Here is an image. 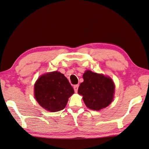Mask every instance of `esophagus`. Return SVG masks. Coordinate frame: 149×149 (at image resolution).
<instances>
[{
    "label": "esophagus",
    "mask_w": 149,
    "mask_h": 149,
    "mask_svg": "<svg viewBox=\"0 0 149 149\" xmlns=\"http://www.w3.org/2000/svg\"><path fill=\"white\" fill-rule=\"evenodd\" d=\"M79 84H76V85H74V86H73V88H74V92H77V91H78V89H79Z\"/></svg>",
    "instance_id": "34e87169"
}]
</instances>
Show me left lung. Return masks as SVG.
Listing matches in <instances>:
<instances>
[{
    "label": "left lung",
    "mask_w": 149,
    "mask_h": 149,
    "mask_svg": "<svg viewBox=\"0 0 149 149\" xmlns=\"http://www.w3.org/2000/svg\"><path fill=\"white\" fill-rule=\"evenodd\" d=\"M84 82L80 84L78 93L82 95L87 108L100 110L106 108L113 100L115 85L110 77L86 70Z\"/></svg>",
    "instance_id": "left-lung-1"
}]
</instances>
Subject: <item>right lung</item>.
<instances>
[{"mask_svg": "<svg viewBox=\"0 0 149 149\" xmlns=\"http://www.w3.org/2000/svg\"><path fill=\"white\" fill-rule=\"evenodd\" d=\"M74 92L69 80L58 71L41 75L34 84V96L38 104L52 112L64 109Z\"/></svg>", "mask_w": 149, "mask_h": 149, "instance_id": "obj_1", "label": "right lung"}]
</instances>
